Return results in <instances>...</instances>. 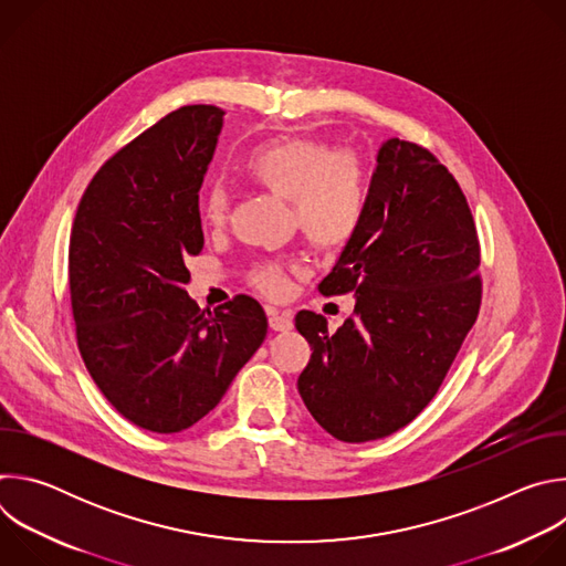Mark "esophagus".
<instances>
[{
    "label": "esophagus",
    "instance_id": "34e87169",
    "mask_svg": "<svg viewBox=\"0 0 566 566\" xmlns=\"http://www.w3.org/2000/svg\"><path fill=\"white\" fill-rule=\"evenodd\" d=\"M266 315H269V325L273 332H289L293 329V317L286 311H277L275 306H266Z\"/></svg>",
    "mask_w": 566,
    "mask_h": 566
}]
</instances>
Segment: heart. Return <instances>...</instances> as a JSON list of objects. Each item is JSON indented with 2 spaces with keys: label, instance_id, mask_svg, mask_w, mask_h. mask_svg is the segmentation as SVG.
<instances>
[{
  "label": "heart",
  "instance_id": "1",
  "mask_svg": "<svg viewBox=\"0 0 566 566\" xmlns=\"http://www.w3.org/2000/svg\"><path fill=\"white\" fill-rule=\"evenodd\" d=\"M241 170L262 190L289 199L293 221L319 249H340L358 232L367 212V177L360 160L349 151H334L311 138H275L251 149ZM206 223L221 226L228 214V197L214 186L201 203ZM255 284L280 295L286 289L284 269L264 264Z\"/></svg>",
  "mask_w": 566,
  "mask_h": 566
}]
</instances>
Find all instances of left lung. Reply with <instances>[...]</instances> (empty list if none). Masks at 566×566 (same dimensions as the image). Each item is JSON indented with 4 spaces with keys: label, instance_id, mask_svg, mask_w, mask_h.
<instances>
[{
    "label": "left lung",
    "instance_id": "1",
    "mask_svg": "<svg viewBox=\"0 0 566 566\" xmlns=\"http://www.w3.org/2000/svg\"><path fill=\"white\" fill-rule=\"evenodd\" d=\"M468 201L437 156L389 138L380 145L367 212L322 295L354 293V315L329 334L300 311L313 354L297 378L311 417L345 443L394 434L439 391L472 329L481 280Z\"/></svg>",
    "mask_w": 566,
    "mask_h": 566
}]
</instances>
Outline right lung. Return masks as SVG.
I'll return each mask as SVG.
<instances>
[{"label":"right lung","mask_w":566,"mask_h":566,"mask_svg":"<svg viewBox=\"0 0 566 566\" xmlns=\"http://www.w3.org/2000/svg\"><path fill=\"white\" fill-rule=\"evenodd\" d=\"M223 112L188 105L160 118L96 172L69 241L77 349L134 426L172 434L203 419L266 338L258 300L201 311L188 258L203 249L199 190Z\"/></svg>","instance_id":"1"}]
</instances>
